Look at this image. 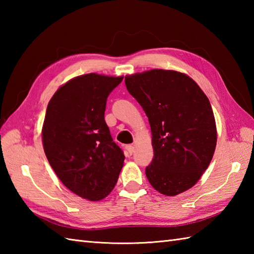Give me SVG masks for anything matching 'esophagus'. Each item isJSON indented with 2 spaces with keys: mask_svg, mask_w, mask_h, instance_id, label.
<instances>
[{
  "mask_svg": "<svg viewBox=\"0 0 254 254\" xmlns=\"http://www.w3.org/2000/svg\"><path fill=\"white\" fill-rule=\"evenodd\" d=\"M127 150L128 154L132 155V154L134 153V146H133V145H127Z\"/></svg>",
  "mask_w": 254,
  "mask_h": 254,
  "instance_id": "1",
  "label": "esophagus"
}]
</instances>
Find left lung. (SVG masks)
<instances>
[{"label":"left lung","mask_w":254,"mask_h":254,"mask_svg":"<svg viewBox=\"0 0 254 254\" xmlns=\"http://www.w3.org/2000/svg\"><path fill=\"white\" fill-rule=\"evenodd\" d=\"M124 80L152 130L154 158L145 169L149 183L167 196L189 190L216 148V122L206 95L190 76L171 69H149Z\"/></svg>","instance_id":"8db88e82"}]
</instances>
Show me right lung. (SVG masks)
Masks as SVG:
<instances>
[{"label":"right lung","instance_id":"add662e5","mask_svg":"<svg viewBox=\"0 0 254 254\" xmlns=\"http://www.w3.org/2000/svg\"><path fill=\"white\" fill-rule=\"evenodd\" d=\"M122 79L80 75L62 85L47 107L42 126L47 159L63 185L88 201L109 195L126 158L105 121L108 96Z\"/></svg>","mask_w":254,"mask_h":254}]
</instances>
